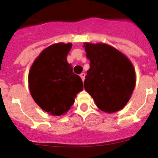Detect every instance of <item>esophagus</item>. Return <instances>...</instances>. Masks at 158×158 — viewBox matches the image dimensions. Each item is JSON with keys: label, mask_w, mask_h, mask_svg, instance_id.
Returning a JSON list of instances; mask_svg holds the SVG:
<instances>
[{"label": "esophagus", "mask_w": 158, "mask_h": 158, "mask_svg": "<svg viewBox=\"0 0 158 158\" xmlns=\"http://www.w3.org/2000/svg\"><path fill=\"white\" fill-rule=\"evenodd\" d=\"M80 77L81 78V80L84 81L85 80V73H81L80 74Z\"/></svg>", "instance_id": "34e87169"}]
</instances>
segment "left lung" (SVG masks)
<instances>
[{"label": "left lung", "mask_w": 158, "mask_h": 158, "mask_svg": "<svg viewBox=\"0 0 158 158\" xmlns=\"http://www.w3.org/2000/svg\"><path fill=\"white\" fill-rule=\"evenodd\" d=\"M90 61L84 87L101 111L123 109L135 89L136 77L131 62L117 49L106 43H84Z\"/></svg>", "instance_id": "1"}]
</instances>
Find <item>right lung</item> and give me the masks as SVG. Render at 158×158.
<instances>
[{
  "label": "right lung",
  "mask_w": 158,
  "mask_h": 158,
  "mask_svg": "<svg viewBox=\"0 0 158 158\" xmlns=\"http://www.w3.org/2000/svg\"><path fill=\"white\" fill-rule=\"evenodd\" d=\"M72 43H55L44 49L34 61L28 74L32 98L43 111L53 115L65 114L83 90L81 78L67 62Z\"/></svg>",
  "instance_id": "obj_1"
}]
</instances>
